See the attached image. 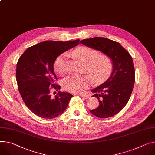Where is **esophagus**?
<instances>
[{
  "mask_svg": "<svg viewBox=\"0 0 155 155\" xmlns=\"http://www.w3.org/2000/svg\"><path fill=\"white\" fill-rule=\"evenodd\" d=\"M78 95H80V96H81V97H83V99H85V100L88 99V98L89 97V96H88V95H87V94H78Z\"/></svg>",
  "mask_w": 155,
  "mask_h": 155,
  "instance_id": "1",
  "label": "esophagus"
}]
</instances>
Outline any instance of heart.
<instances>
[{
	"label": "heart",
	"instance_id": "1",
	"mask_svg": "<svg viewBox=\"0 0 155 155\" xmlns=\"http://www.w3.org/2000/svg\"><path fill=\"white\" fill-rule=\"evenodd\" d=\"M73 55L84 64V72L88 75H71L63 81V87L68 91L80 93L88 88L91 80L95 84L106 81L111 75L113 70V62L109 56L100 55L97 51L82 46L76 49ZM55 72L63 76L67 72L65 55L63 54L56 59L54 64Z\"/></svg>",
	"mask_w": 155,
	"mask_h": 155
}]
</instances>
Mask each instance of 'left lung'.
Wrapping results in <instances>:
<instances>
[{
	"label": "left lung",
	"instance_id": "1",
	"mask_svg": "<svg viewBox=\"0 0 155 155\" xmlns=\"http://www.w3.org/2000/svg\"><path fill=\"white\" fill-rule=\"evenodd\" d=\"M80 43L109 56L113 62L110 77L91 90L96 93L100 106L90 110L97 117L105 119L117 114L128 103L135 82V68L132 56L120 43L103 37L85 39Z\"/></svg>",
	"mask_w": 155,
	"mask_h": 155
}]
</instances>
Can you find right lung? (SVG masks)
I'll return each mask as SVG.
<instances>
[{
  "label": "right lung",
  "mask_w": 155,
  "mask_h": 155,
  "mask_svg": "<svg viewBox=\"0 0 155 155\" xmlns=\"http://www.w3.org/2000/svg\"><path fill=\"white\" fill-rule=\"evenodd\" d=\"M79 39L46 41L28 48L19 58L16 79L20 94L28 109L36 116L54 119L66 109L73 96L62 92L54 72V65L62 53L77 46ZM53 90L58 91L54 97Z\"/></svg>",
  "instance_id": "1"
}]
</instances>
